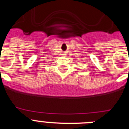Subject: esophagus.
Segmentation results:
<instances>
[{
  "mask_svg": "<svg viewBox=\"0 0 129 129\" xmlns=\"http://www.w3.org/2000/svg\"><path fill=\"white\" fill-rule=\"evenodd\" d=\"M64 55H65V54H64V53H62V56H64Z\"/></svg>",
  "mask_w": 129,
  "mask_h": 129,
  "instance_id": "esophagus-1",
  "label": "esophagus"
}]
</instances>
